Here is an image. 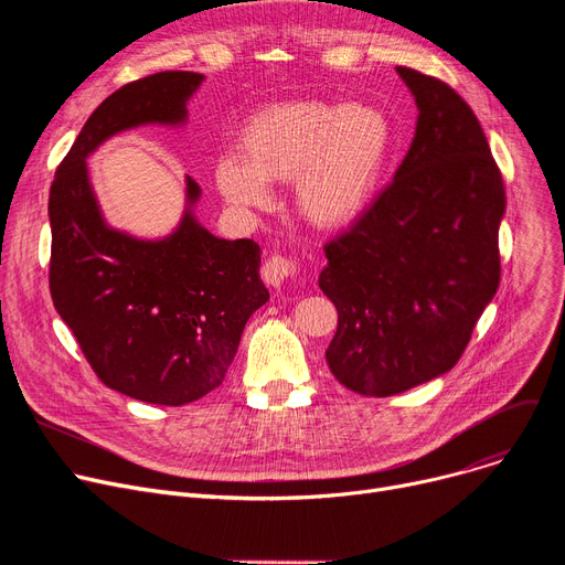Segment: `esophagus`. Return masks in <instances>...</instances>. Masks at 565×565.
<instances>
[{
	"instance_id": "34e87169",
	"label": "esophagus",
	"mask_w": 565,
	"mask_h": 565,
	"mask_svg": "<svg viewBox=\"0 0 565 565\" xmlns=\"http://www.w3.org/2000/svg\"><path fill=\"white\" fill-rule=\"evenodd\" d=\"M260 275L267 284L279 288L284 281H288V279L298 275V265H295V260L284 258V256H270L263 263Z\"/></svg>"
}]
</instances>
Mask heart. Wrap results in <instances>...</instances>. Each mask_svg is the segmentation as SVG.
Masks as SVG:
<instances>
[{"label": "heart", "mask_w": 565, "mask_h": 565, "mask_svg": "<svg viewBox=\"0 0 565 565\" xmlns=\"http://www.w3.org/2000/svg\"><path fill=\"white\" fill-rule=\"evenodd\" d=\"M387 146L390 124L373 107L279 103L247 118L237 137L241 158H220L215 183L241 211L270 205V183H292L309 224L341 228L364 211Z\"/></svg>", "instance_id": "1"}]
</instances>
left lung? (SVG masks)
Wrapping results in <instances>:
<instances>
[{
  "label": "left lung",
  "instance_id": "1",
  "mask_svg": "<svg viewBox=\"0 0 565 565\" xmlns=\"http://www.w3.org/2000/svg\"><path fill=\"white\" fill-rule=\"evenodd\" d=\"M417 130L394 181L324 245L320 290L339 311L324 352L354 394L394 396L456 366L499 288L501 171L449 84L398 66Z\"/></svg>",
  "mask_w": 565,
  "mask_h": 565
}]
</instances>
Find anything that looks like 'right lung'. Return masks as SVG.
Masks as SVG:
<instances>
[{
	"label": "right lung",
	"instance_id": "add662e5",
	"mask_svg": "<svg viewBox=\"0 0 565 565\" xmlns=\"http://www.w3.org/2000/svg\"><path fill=\"white\" fill-rule=\"evenodd\" d=\"M201 82L164 71L118 88L88 116L50 188L54 309L109 390L153 405H185L220 387L249 316L270 298L260 247L196 222L201 188L190 175L171 235L141 241L107 226L86 158L130 128L183 126Z\"/></svg>",
	"mask_w": 565,
	"mask_h": 565
}]
</instances>
